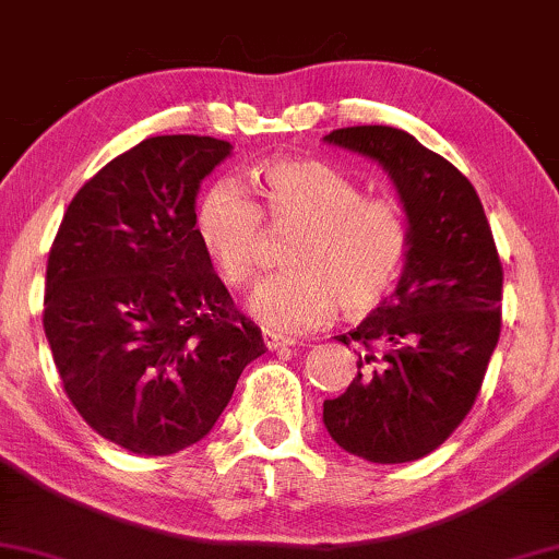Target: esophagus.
<instances>
[{
	"instance_id": "obj_1",
	"label": "esophagus",
	"mask_w": 559,
	"mask_h": 559,
	"mask_svg": "<svg viewBox=\"0 0 559 559\" xmlns=\"http://www.w3.org/2000/svg\"><path fill=\"white\" fill-rule=\"evenodd\" d=\"M262 342H265V346L267 349H281V346H292L294 344V338H286V336H278V333H273V331H265L262 333Z\"/></svg>"
}]
</instances>
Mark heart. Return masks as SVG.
<instances>
[{
	"instance_id": "b5f03b06",
	"label": "heart",
	"mask_w": 559,
	"mask_h": 559,
	"mask_svg": "<svg viewBox=\"0 0 559 559\" xmlns=\"http://www.w3.org/2000/svg\"><path fill=\"white\" fill-rule=\"evenodd\" d=\"M254 202L230 178L210 183L194 213V230L228 286L252 284L260 267L265 221L294 230L288 271L271 275L249 297L265 329H318L336 312L373 310L400 278L409 249L402 210L389 199L362 197L360 186L310 157H273L254 168Z\"/></svg>"
}]
</instances>
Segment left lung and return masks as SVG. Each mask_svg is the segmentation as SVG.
<instances>
[{"mask_svg": "<svg viewBox=\"0 0 559 559\" xmlns=\"http://www.w3.org/2000/svg\"><path fill=\"white\" fill-rule=\"evenodd\" d=\"M325 141L376 159L396 186L409 249L400 284L355 331L357 373L323 423L344 452L394 465L426 457L476 402L502 331V262L484 204L449 159L391 126Z\"/></svg>", "mask_w": 559, "mask_h": 559, "instance_id": "8db88e82", "label": "left lung"}]
</instances>
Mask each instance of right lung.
<instances>
[{"mask_svg": "<svg viewBox=\"0 0 559 559\" xmlns=\"http://www.w3.org/2000/svg\"><path fill=\"white\" fill-rule=\"evenodd\" d=\"M230 150L189 133L144 139L81 186L49 249L44 333L62 389L133 454L204 439L265 352L194 230L199 183Z\"/></svg>", "mask_w": 559, "mask_h": 559, "instance_id": "add662e5", "label": "right lung"}]
</instances>
